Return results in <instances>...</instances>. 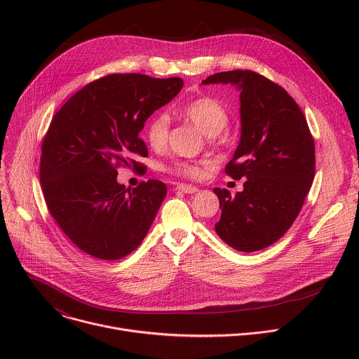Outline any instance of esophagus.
<instances>
[{
	"label": "esophagus",
	"instance_id": "1",
	"mask_svg": "<svg viewBox=\"0 0 359 359\" xmlns=\"http://www.w3.org/2000/svg\"><path fill=\"white\" fill-rule=\"evenodd\" d=\"M176 190H179V191H182V193L190 194V193H196V191H197V187H196V186H191V184H177V186H176Z\"/></svg>",
	"mask_w": 359,
	"mask_h": 359
}]
</instances>
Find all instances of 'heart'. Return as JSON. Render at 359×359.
I'll list each match as a JSON object with an SVG mask.
<instances>
[{
  "instance_id": "1",
  "label": "heart",
  "mask_w": 359,
  "mask_h": 359,
  "mask_svg": "<svg viewBox=\"0 0 359 359\" xmlns=\"http://www.w3.org/2000/svg\"><path fill=\"white\" fill-rule=\"evenodd\" d=\"M180 114L190 119L208 136L219 135L229 123V112L222 102L213 96H198L191 99L180 108ZM170 119L165 112L153 115L144 128V136L147 143L162 149L169 137ZM169 172L187 179H197L201 175V165L189 161H175L169 168Z\"/></svg>"
}]
</instances>
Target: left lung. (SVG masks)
<instances>
[{
	"instance_id": "8db88e82",
	"label": "left lung",
	"mask_w": 359,
	"mask_h": 359,
	"mask_svg": "<svg viewBox=\"0 0 359 359\" xmlns=\"http://www.w3.org/2000/svg\"><path fill=\"white\" fill-rule=\"evenodd\" d=\"M208 83L241 90V137L226 175L245 183L236 196L215 189L222 209L216 233L238 251H259L283 237L302 209L316 175L314 137L292 96L269 78L236 69Z\"/></svg>"
}]
</instances>
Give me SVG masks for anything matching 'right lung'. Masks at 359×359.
Segmentation results:
<instances>
[{
    "mask_svg": "<svg viewBox=\"0 0 359 359\" xmlns=\"http://www.w3.org/2000/svg\"><path fill=\"white\" fill-rule=\"evenodd\" d=\"M182 78L111 74L92 81L50 121L42 140L39 180L48 210L68 238L100 260H119L147 234L166 196L156 179L126 189L119 168L146 169V119L182 89Z\"/></svg>",
    "mask_w": 359,
    "mask_h": 359,
    "instance_id": "1",
    "label": "right lung"
}]
</instances>
